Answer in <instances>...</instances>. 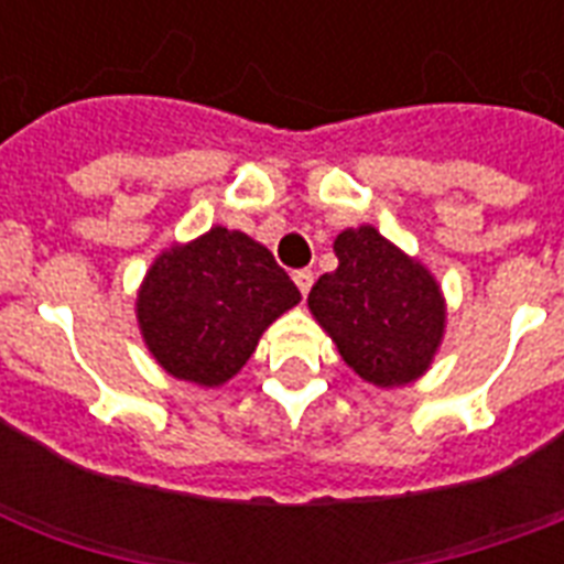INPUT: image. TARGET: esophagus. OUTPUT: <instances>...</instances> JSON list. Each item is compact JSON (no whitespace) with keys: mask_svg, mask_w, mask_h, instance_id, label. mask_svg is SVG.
Returning a JSON list of instances; mask_svg holds the SVG:
<instances>
[{"mask_svg":"<svg viewBox=\"0 0 564 564\" xmlns=\"http://www.w3.org/2000/svg\"><path fill=\"white\" fill-rule=\"evenodd\" d=\"M292 281H295V286H299L301 295H304V299H307L310 286H313V272H310V269H301V272L292 274Z\"/></svg>","mask_w":564,"mask_h":564,"instance_id":"34e87169","label":"esophagus"}]
</instances>
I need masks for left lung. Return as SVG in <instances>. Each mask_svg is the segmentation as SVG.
<instances>
[{"mask_svg":"<svg viewBox=\"0 0 564 564\" xmlns=\"http://www.w3.org/2000/svg\"><path fill=\"white\" fill-rule=\"evenodd\" d=\"M336 272L310 290V313L362 380L394 389L419 380L445 336V295L415 257L371 225L343 230Z\"/></svg>","mask_w":564,"mask_h":564,"instance_id":"8db88e82","label":"left lung"}]
</instances>
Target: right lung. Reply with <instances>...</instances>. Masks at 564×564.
<instances>
[{"label":"right lung","instance_id":"right-lung-1","mask_svg":"<svg viewBox=\"0 0 564 564\" xmlns=\"http://www.w3.org/2000/svg\"><path fill=\"white\" fill-rule=\"evenodd\" d=\"M299 301L269 248L216 225L154 257L137 292V322L166 375L213 389L246 366L265 327Z\"/></svg>","mask_w":564,"mask_h":564}]
</instances>
